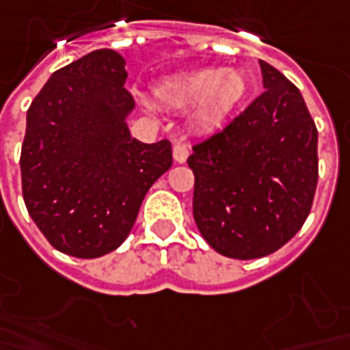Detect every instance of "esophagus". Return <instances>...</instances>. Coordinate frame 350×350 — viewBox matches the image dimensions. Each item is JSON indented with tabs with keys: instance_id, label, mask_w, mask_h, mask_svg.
Returning <instances> with one entry per match:
<instances>
[{
	"instance_id": "34e87169",
	"label": "esophagus",
	"mask_w": 350,
	"mask_h": 350,
	"mask_svg": "<svg viewBox=\"0 0 350 350\" xmlns=\"http://www.w3.org/2000/svg\"><path fill=\"white\" fill-rule=\"evenodd\" d=\"M172 155H174L176 163H185L189 157V146L183 142H176L174 148H172Z\"/></svg>"
}]
</instances>
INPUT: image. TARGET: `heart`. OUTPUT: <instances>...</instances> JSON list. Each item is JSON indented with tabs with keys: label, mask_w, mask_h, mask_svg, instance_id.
I'll use <instances>...</instances> for the list:
<instances>
[{
	"label": "heart",
	"mask_w": 350,
	"mask_h": 350,
	"mask_svg": "<svg viewBox=\"0 0 350 350\" xmlns=\"http://www.w3.org/2000/svg\"><path fill=\"white\" fill-rule=\"evenodd\" d=\"M247 92V81L239 72L202 68L176 74L154 89L155 100L165 107L187 109L196 105V120L213 126L234 109Z\"/></svg>",
	"instance_id": "1"
}]
</instances>
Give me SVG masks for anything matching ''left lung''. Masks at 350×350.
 I'll use <instances>...</instances> for the list:
<instances>
[{
	"label": "left lung",
	"instance_id": "1",
	"mask_svg": "<svg viewBox=\"0 0 350 350\" xmlns=\"http://www.w3.org/2000/svg\"><path fill=\"white\" fill-rule=\"evenodd\" d=\"M263 92L193 146V215L209 247L235 260L276 252L299 232L319 178L317 128L300 90L260 61Z\"/></svg>",
	"mask_w": 350,
	"mask_h": 350
}]
</instances>
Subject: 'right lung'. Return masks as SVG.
<instances>
[{
  "mask_svg": "<svg viewBox=\"0 0 350 350\" xmlns=\"http://www.w3.org/2000/svg\"><path fill=\"white\" fill-rule=\"evenodd\" d=\"M124 66L115 50L90 51L53 72L27 111L23 202L51 247L74 258L120 247L148 189L172 165L167 139L144 144L129 133L135 102Z\"/></svg>",
  "mask_w": 350,
  "mask_h": 350,
  "instance_id": "1",
  "label": "right lung"
}]
</instances>
